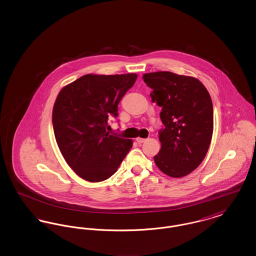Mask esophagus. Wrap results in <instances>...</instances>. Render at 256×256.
<instances>
[{
    "instance_id": "esophagus-1",
    "label": "esophagus",
    "mask_w": 256,
    "mask_h": 256,
    "mask_svg": "<svg viewBox=\"0 0 256 256\" xmlns=\"http://www.w3.org/2000/svg\"><path fill=\"white\" fill-rule=\"evenodd\" d=\"M136 141H137V143H138V144H142V143H144V142H146V139H144V138H140V137H138V138H136Z\"/></svg>"
}]
</instances>
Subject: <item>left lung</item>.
<instances>
[{"label": "left lung", "instance_id": "left-lung-1", "mask_svg": "<svg viewBox=\"0 0 256 256\" xmlns=\"http://www.w3.org/2000/svg\"><path fill=\"white\" fill-rule=\"evenodd\" d=\"M143 80L152 89V102L162 108L160 119L165 126L159 130L161 148L154 162L169 176H185L202 162L211 143V97L193 76L162 71L145 74Z\"/></svg>", "mask_w": 256, "mask_h": 256}]
</instances>
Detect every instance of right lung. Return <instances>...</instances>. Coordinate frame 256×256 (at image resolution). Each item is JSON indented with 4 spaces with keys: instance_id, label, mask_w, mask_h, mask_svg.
Masks as SVG:
<instances>
[{
    "instance_id": "add662e5",
    "label": "right lung",
    "mask_w": 256,
    "mask_h": 256,
    "mask_svg": "<svg viewBox=\"0 0 256 256\" xmlns=\"http://www.w3.org/2000/svg\"><path fill=\"white\" fill-rule=\"evenodd\" d=\"M136 74H88L63 87L52 110L56 143L67 164L82 178L98 182L114 174L132 148V140L110 135V115L134 86Z\"/></svg>"
}]
</instances>
